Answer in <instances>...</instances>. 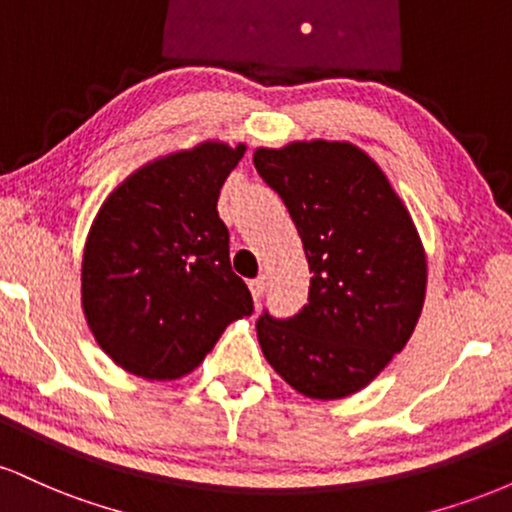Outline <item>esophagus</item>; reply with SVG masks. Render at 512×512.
<instances>
[{"instance_id": "34e87169", "label": "esophagus", "mask_w": 512, "mask_h": 512, "mask_svg": "<svg viewBox=\"0 0 512 512\" xmlns=\"http://www.w3.org/2000/svg\"><path fill=\"white\" fill-rule=\"evenodd\" d=\"M264 291H267V276H257V279L250 281V293L255 301H260L264 296Z\"/></svg>"}]
</instances>
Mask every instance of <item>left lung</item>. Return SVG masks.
Here are the masks:
<instances>
[{"label": "left lung", "instance_id": "obj_1", "mask_svg": "<svg viewBox=\"0 0 512 512\" xmlns=\"http://www.w3.org/2000/svg\"><path fill=\"white\" fill-rule=\"evenodd\" d=\"M303 240L308 303L257 320L262 354L293 390L342 399L363 390L409 342L428 264L409 209L383 168L351 142H291L252 154Z\"/></svg>", "mask_w": 512, "mask_h": 512}]
</instances>
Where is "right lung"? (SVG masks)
Instances as JSON below:
<instances>
[{
	"instance_id": "obj_1",
	"label": "right lung",
	"mask_w": 512,
	"mask_h": 512,
	"mask_svg": "<svg viewBox=\"0 0 512 512\" xmlns=\"http://www.w3.org/2000/svg\"><path fill=\"white\" fill-rule=\"evenodd\" d=\"M245 149L209 139L158 156L98 209L81 257V308L98 346L127 373L178 380L252 313L216 211Z\"/></svg>"
}]
</instances>
